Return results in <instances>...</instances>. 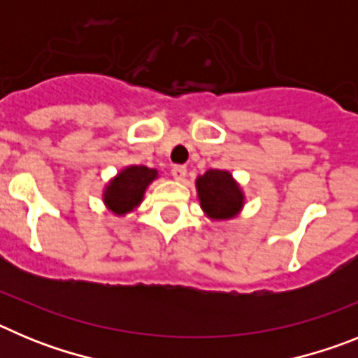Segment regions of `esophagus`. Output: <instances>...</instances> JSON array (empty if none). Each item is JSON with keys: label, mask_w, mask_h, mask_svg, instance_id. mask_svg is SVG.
<instances>
[{"label": "esophagus", "mask_w": 358, "mask_h": 358, "mask_svg": "<svg viewBox=\"0 0 358 358\" xmlns=\"http://www.w3.org/2000/svg\"><path fill=\"white\" fill-rule=\"evenodd\" d=\"M186 172H188V170H186L185 164H176V166H172V176L177 181H182L186 177Z\"/></svg>", "instance_id": "obj_1"}]
</instances>
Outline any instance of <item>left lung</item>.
<instances>
[{
    "label": "left lung",
    "instance_id": "1",
    "mask_svg": "<svg viewBox=\"0 0 358 358\" xmlns=\"http://www.w3.org/2000/svg\"><path fill=\"white\" fill-rule=\"evenodd\" d=\"M197 192L202 210L213 218H229L242 208V192L224 170H208L199 177Z\"/></svg>",
    "mask_w": 358,
    "mask_h": 358
}]
</instances>
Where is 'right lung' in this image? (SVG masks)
<instances>
[{
  "instance_id": "right-lung-1",
  "label": "right lung",
  "mask_w": 358,
  "mask_h": 358,
  "mask_svg": "<svg viewBox=\"0 0 358 358\" xmlns=\"http://www.w3.org/2000/svg\"><path fill=\"white\" fill-rule=\"evenodd\" d=\"M156 170L147 169V166L125 169L107 186L106 194H103L106 204L115 213H127L143 199L145 188L156 179Z\"/></svg>"
}]
</instances>
